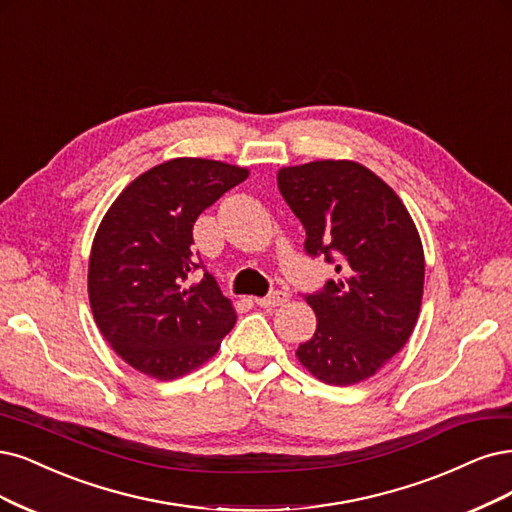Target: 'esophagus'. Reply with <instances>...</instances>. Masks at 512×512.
I'll return each mask as SVG.
<instances>
[{
    "label": "esophagus",
    "mask_w": 512,
    "mask_h": 512,
    "mask_svg": "<svg viewBox=\"0 0 512 512\" xmlns=\"http://www.w3.org/2000/svg\"><path fill=\"white\" fill-rule=\"evenodd\" d=\"M256 303L264 309H275V307H281L284 303H288V294L286 292H271L269 296L256 298Z\"/></svg>",
    "instance_id": "esophagus-1"
}]
</instances>
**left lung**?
Segmentation results:
<instances>
[{
    "label": "left lung",
    "mask_w": 512,
    "mask_h": 512,
    "mask_svg": "<svg viewBox=\"0 0 512 512\" xmlns=\"http://www.w3.org/2000/svg\"><path fill=\"white\" fill-rule=\"evenodd\" d=\"M277 186L305 226L307 252L339 262V279L305 296L317 328L296 358L328 385L360 383L407 345L417 324L426 275L417 226L396 192L356 161L281 167Z\"/></svg>",
    "instance_id": "8db88e82"
}]
</instances>
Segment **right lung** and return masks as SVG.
Masks as SVG:
<instances>
[{
    "mask_svg": "<svg viewBox=\"0 0 512 512\" xmlns=\"http://www.w3.org/2000/svg\"><path fill=\"white\" fill-rule=\"evenodd\" d=\"M250 169L180 156L144 171L105 211L88 258V301L116 354L158 381L184 377L214 358L237 322L209 273L199 267L192 226Z\"/></svg>",
    "mask_w": 512,
    "mask_h": 512,
    "instance_id": "1",
    "label": "right lung"
}]
</instances>
